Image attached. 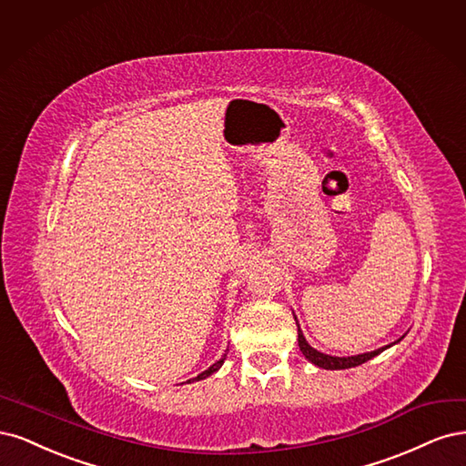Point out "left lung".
<instances>
[{
    "instance_id": "8db88e82",
    "label": "left lung",
    "mask_w": 466,
    "mask_h": 466,
    "mask_svg": "<svg viewBox=\"0 0 466 466\" xmlns=\"http://www.w3.org/2000/svg\"><path fill=\"white\" fill-rule=\"evenodd\" d=\"M298 347H299V350H302V354L309 360L311 364L319 366V368H325V370H347V368H354V366H360V364L368 362V360H371L373 356H378L380 352H383L385 349H389V347H385V349H378V350L368 352V354H358V356H349V358L327 356V354H321V352H318L315 349H311L309 344L306 342V339H304V335H302V331H299V329H298Z\"/></svg>"
}]
</instances>
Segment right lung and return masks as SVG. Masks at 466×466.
<instances>
[{
  "instance_id": "add662e5",
  "label": "right lung",
  "mask_w": 466,
  "mask_h": 466,
  "mask_svg": "<svg viewBox=\"0 0 466 466\" xmlns=\"http://www.w3.org/2000/svg\"><path fill=\"white\" fill-rule=\"evenodd\" d=\"M224 358H227V356H224ZM224 358H220L217 364H213L211 368H208V370H205L203 373H199V375H198V378H195V381H199V380H205V378H208V375H211V373H215V371H217V370H218V368L222 366V362H224ZM189 381H191V380H189ZM189 381H187V383H189Z\"/></svg>"
}]
</instances>
